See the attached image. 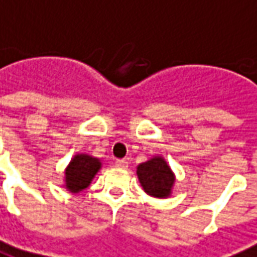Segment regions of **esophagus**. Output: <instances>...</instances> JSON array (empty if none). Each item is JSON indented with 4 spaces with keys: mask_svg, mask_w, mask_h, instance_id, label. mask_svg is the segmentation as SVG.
<instances>
[{
    "mask_svg": "<svg viewBox=\"0 0 257 257\" xmlns=\"http://www.w3.org/2000/svg\"><path fill=\"white\" fill-rule=\"evenodd\" d=\"M115 166L119 167V169H126V167H128V160H125V159H118V160H115Z\"/></svg>",
    "mask_w": 257,
    "mask_h": 257,
    "instance_id": "obj_1",
    "label": "esophagus"
}]
</instances>
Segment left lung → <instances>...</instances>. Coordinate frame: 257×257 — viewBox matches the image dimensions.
Instances as JSON below:
<instances>
[{
    "label": "left lung",
    "instance_id": "8db88e82",
    "mask_svg": "<svg viewBox=\"0 0 257 257\" xmlns=\"http://www.w3.org/2000/svg\"><path fill=\"white\" fill-rule=\"evenodd\" d=\"M138 177L143 190L153 197H167L174 183L170 167L163 158H153L138 166Z\"/></svg>",
    "mask_w": 257,
    "mask_h": 257
}]
</instances>
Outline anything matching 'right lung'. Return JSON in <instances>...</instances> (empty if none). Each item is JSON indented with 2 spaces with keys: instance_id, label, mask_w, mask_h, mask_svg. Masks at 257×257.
<instances>
[{
  "instance_id": "add662e5",
  "label": "right lung",
  "mask_w": 257,
  "mask_h": 257,
  "mask_svg": "<svg viewBox=\"0 0 257 257\" xmlns=\"http://www.w3.org/2000/svg\"><path fill=\"white\" fill-rule=\"evenodd\" d=\"M101 167L98 159L76 155L66 169V187L73 193H78L90 186L92 177Z\"/></svg>"
}]
</instances>
